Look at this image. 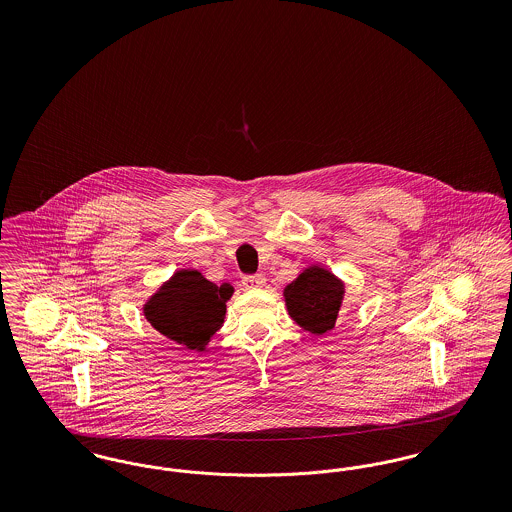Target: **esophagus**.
Returning <instances> with one entry per match:
<instances>
[{"instance_id":"34e87169","label":"esophagus","mask_w":512,"mask_h":512,"mask_svg":"<svg viewBox=\"0 0 512 512\" xmlns=\"http://www.w3.org/2000/svg\"><path fill=\"white\" fill-rule=\"evenodd\" d=\"M263 284H265V276H261V274H249L242 278V286L245 290H255V288H261Z\"/></svg>"}]
</instances>
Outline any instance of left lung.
<instances>
[{"label": "left lung", "mask_w": 512, "mask_h": 512, "mask_svg": "<svg viewBox=\"0 0 512 512\" xmlns=\"http://www.w3.org/2000/svg\"><path fill=\"white\" fill-rule=\"evenodd\" d=\"M290 317L313 334L334 328L340 313L343 284L328 270L311 267L284 290Z\"/></svg>", "instance_id": "1"}]
</instances>
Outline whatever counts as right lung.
I'll return each instance as SVG.
<instances>
[{
	"label": "right lung",
	"instance_id": "1",
	"mask_svg": "<svg viewBox=\"0 0 512 512\" xmlns=\"http://www.w3.org/2000/svg\"><path fill=\"white\" fill-rule=\"evenodd\" d=\"M232 292L230 284L217 286L197 270H180L147 301L144 313L163 336L188 349H203L222 326Z\"/></svg>",
	"mask_w": 512,
	"mask_h": 512
}]
</instances>
